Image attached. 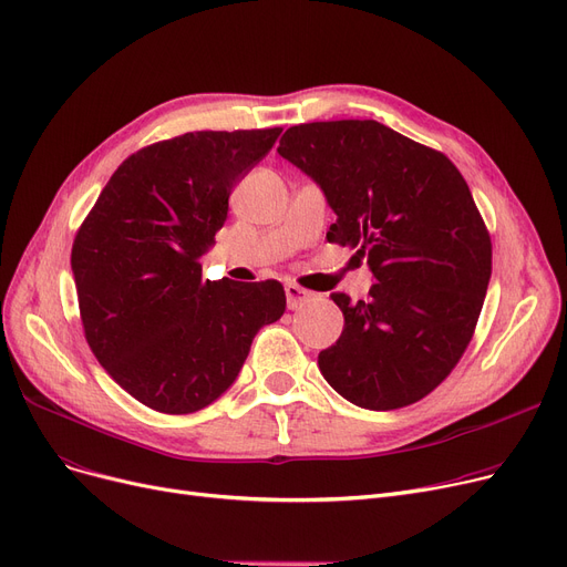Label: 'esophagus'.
<instances>
[{
	"label": "esophagus",
	"mask_w": 567,
	"mask_h": 567,
	"mask_svg": "<svg viewBox=\"0 0 567 567\" xmlns=\"http://www.w3.org/2000/svg\"><path fill=\"white\" fill-rule=\"evenodd\" d=\"M285 293H287V308L289 310H297V308H301L308 299H310V291H306L303 287H299V285H285Z\"/></svg>",
	"instance_id": "1"
}]
</instances>
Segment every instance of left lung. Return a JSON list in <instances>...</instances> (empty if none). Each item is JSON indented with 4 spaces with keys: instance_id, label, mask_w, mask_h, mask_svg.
I'll return each instance as SVG.
<instances>
[{
    "instance_id": "8db88e82",
    "label": "left lung",
    "mask_w": 567,
    "mask_h": 567,
    "mask_svg": "<svg viewBox=\"0 0 567 567\" xmlns=\"http://www.w3.org/2000/svg\"><path fill=\"white\" fill-rule=\"evenodd\" d=\"M280 157L324 192L331 243L365 257V301L333 293L344 327L319 371L350 403L396 410L431 393L473 338L491 238L458 168L375 120L289 127Z\"/></svg>"
}]
</instances>
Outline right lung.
<instances>
[{
    "instance_id": "1",
    "label": "right lung",
    "mask_w": 567,
    "mask_h": 567,
    "mask_svg": "<svg viewBox=\"0 0 567 567\" xmlns=\"http://www.w3.org/2000/svg\"><path fill=\"white\" fill-rule=\"evenodd\" d=\"M280 127L194 132L117 166L73 240L87 344L106 373L166 414L204 410L236 382L257 331L282 317L278 280H202L229 194Z\"/></svg>"
}]
</instances>
